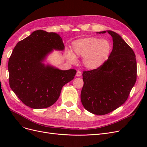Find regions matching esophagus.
I'll return each instance as SVG.
<instances>
[{"mask_svg": "<svg viewBox=\"0 0 147 147\" xmlns=\"http://www.w3.org/2000/svg\"><path fill=\"white\" fill-rule=\"evenodd\" d=\"M82 75V72H80V71H77V72L76 74V76L77 77H80Z\"/></svg>", "mask_w": 147, "mask_h": 147, "instance_id": "esophagus-1", "label": "esophagus"}]
</instances>
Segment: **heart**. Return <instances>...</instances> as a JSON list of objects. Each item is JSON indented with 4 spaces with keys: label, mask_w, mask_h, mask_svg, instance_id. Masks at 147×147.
Segmentation results:
<instances>
[{
    "label": "heart",
    "mask_w": 147,
    "mask_h": 147,
    "mask_svg": "<svg viewBox=\"0 0 147 147\" xmlns=\"http://www.w3.org/2000/svg\"><path fill=\"white\" fill-rule=\"evenodd\" d=\"M73 50L75 55L83 57V63L87 69L95 70L107 61L112 46L108 40L87 37L74 42ZM75 55L71 51H69L67 54L68 59L74 63L77 61Z\"/></svg>",
    "instance_id": "b5f03b06"
}]
</instances>
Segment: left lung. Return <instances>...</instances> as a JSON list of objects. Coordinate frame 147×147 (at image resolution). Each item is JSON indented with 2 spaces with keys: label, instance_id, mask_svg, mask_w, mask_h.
<instances>
[{
  "label": "left lung",
  "instance_id": "1",
  "mask_svg": "<svg viewBox=\"0 0 147 147\" xmlns=\"http://www.w3.org/2000/svg\"><path fill=\"white\" fill-rule=\"evenodd\" d=\"M107 32L113 39V50L109 59L100 67L84 71L82 103L93 114L103 115L125 102L136 82L137 62L132 49L120 35Z\"/></svg>",
  "mask_w": 147,
  "mask_h": 147
}]
</instances>
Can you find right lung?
<instances>
[{
	"label": "right lung",
	"mask_w": 147,
	"mask_h": 147,
	"mask_svg": "<svg viewBox=\"0 0 147 147\" xmlns=\"http://www.w3.org/2000/svg\"><path fill=\"white\" fill-rule=\"evenodd\" d=\"M64 48L59 34L43 30L34 31L16 44L8 61L9 83L26 105L34 109L51 106L63 86L74 78L75 69L62 70L43 63L53 50Z\"/></svg>",
	"instance_id": "add662e5"
}]
</instances>
